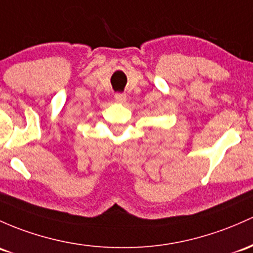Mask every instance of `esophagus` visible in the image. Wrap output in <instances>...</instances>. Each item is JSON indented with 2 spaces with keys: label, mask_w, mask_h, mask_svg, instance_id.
Returning <instances> with one entry per match:
<instances>
[{
  "label": "esophagus",
  "mask_w": 253,
  "mask_h": 253,
  "mask_svg": "<svg viewBox=\"0 0 253 253\" xmlns=\"http://www.w3.org/2000/svg\"><path fill=\"white\" fill-rule=\"evenodd\" d=\"M115 99L117 102H119V104H123V102H126V95L123 93H117L115 95Z\"/></svg>",
  "instance_id": "esophagus-1"
}]
</instances>
